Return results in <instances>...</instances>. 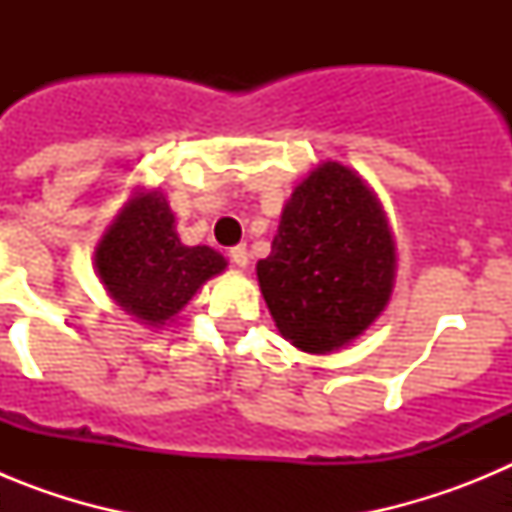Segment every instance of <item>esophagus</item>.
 Returning <instances> with one entry per match:
<instances>
[{
	"label": "esophagus",
	"instance_id": "esophagus-1",
	"mask_svg": "<svg viewBox=\"0 0 512 512\" xmlns=\"http://www.w3.org/2000/svg\"><path fill=\"white\" fill-rule=\"evenodd\" d=\"M230 261H233L235 266H238V269H246L248 266V248L246 246H235V248H230Z\"/></svg>",
	"mask_w": 512,
	"mask_h": 512
}]
</instances>
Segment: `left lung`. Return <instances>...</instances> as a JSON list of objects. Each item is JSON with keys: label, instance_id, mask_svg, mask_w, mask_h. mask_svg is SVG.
I'll return each mask as SVG.
<instances>
[{"label": "left lung", "instance_id": "1", "mask_svg": "<svg viewBox=\"0 0 512 512\" xmlns=\"http://www.w3.org/2000/svg\"><path fill=\"white\" fill-rule=\"evenodd\" d=\"M397 248L390 220L366 179L323 161L295 187L256 264L261 295L282 338L305 354L354 343L392 297Z\"/></svg>", "mask_w": 512, "mask_h": 512}]
</instances>
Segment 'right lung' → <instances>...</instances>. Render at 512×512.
I'll return each instance as SVG.
<instances>
[{"label":"right lung","instance_id":"right-lung-1","mask_svg":"<svg viewBox=\"0 0 512 512\" xmlns=\"http://www.w3.org/2000/svg\"><path fill=\"white\" fill-rule=\"evenodd\" d=\"M94 269L125 315L164 328L228 261L210 246H184L161 187H138L104 228Z\"/></svg>","mask_w":512,"mask_h":512}]
</instances>
